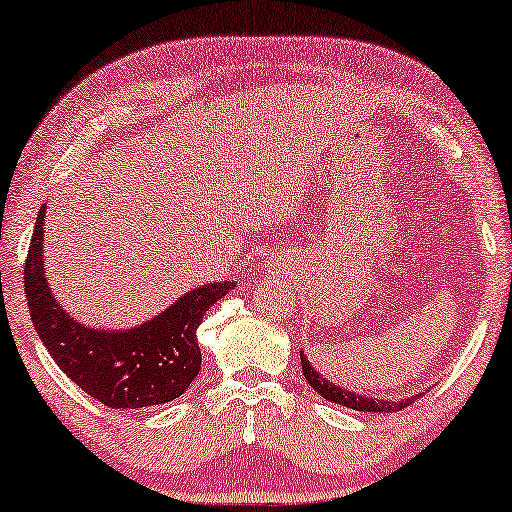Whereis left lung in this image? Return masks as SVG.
I'll use <instances>...</instances> for the list:
<instances>
[{"instance_id": "obj_1", "label": "left lung", "mask_w": 512, "mask_h": 512, "mask_svg": "<svg viewBox=\"0 0 512 512\" xmlns=\"http://www.w3.org/2000/svg\"><path fill=\"white\" fill-rule=\"evenodd\" d=\"M301 369H304V378L308 380V383H311L313 390L320 392V397H325L331 403H341V406H345V408L366 410V413H397V410L410 406V403L420 397V394H415V397H408V399H401V401H387V399L362 397V394H352L348 390H341V387L329 383V380L322 378L320 373L315 371L311 364H308L304 352H301Z\"/></svg>"}]
</instances>
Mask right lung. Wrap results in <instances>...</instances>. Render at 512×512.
<instances>
[{"label":"right lung","mask_w":512,"mask_h":512,"mask_svg":"<svg viewBox=\"0 0 512 512\" xmlns=\"http://www.w3.org/2000/svg\"><path fill=\"white\" fill-rule=\"evenodd\" d=\"M43 215L46 206L39 208L27 250L25 297L34 329L55 364L85 394L109 408H146L181 397L201 369V318L234 290V280L197 287L134 329H90L62 311L50 294L41 253Z\"/></svg>","instance_id":"right-lung-1"}]
</instances>
